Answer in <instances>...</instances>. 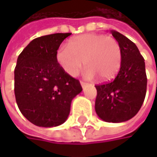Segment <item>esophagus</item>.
<instances>
[{"label":"esophagus","mask_w":157,"mask_h":157,"mask_svg":"<svg viewBox=\"0 0 157 157\" xmlns=\"http://www.w3.org/2000/svg\"><path fill=\"white\" fill-rule=\"evenodd\" d=\"M81 85H82V89H84V88L88 85V83H86V82H81Z\"/></svg>","instance_id":"esophagus-1"}]
</instances>
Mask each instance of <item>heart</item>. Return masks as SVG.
<instances>
[{
    "label": "heart",
    "mask_w": 157,
    "mask_h": 157,
    "mask_svg": "<svg viewBox=\"0 0 157 157\" xmlns=\"http://www.w3.org/2000/svg\"><path fill=\"white\" fill-rule=\"evenodd\" d=\"M56 61L70 76L78 75L84 61L85 78L93 79L97 75L101 80H110L120 70L122 50L111 36L87 33L70 40L68 47L59 48Z\"/></svg>",
    "instance_id": "heart-1"
}]
</instances>
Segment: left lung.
<instances>
[{
	"label": "left lung",
	"instance_id": "obj_1",
	"mask_svg": "<svg viewBox=\"0 0 157 157\" xmlns=\"http://www.w3.org/2000/svg\"><path fill=\"white\" fill-rule=\"evenodd\" d=\"M122 50L120 71L112 82L95 85V112L107 123H123L133 118L144 103L147 78L144 60L137 46L127 37L112 30Z\"/></svg>",
	"mask_w": 157,
	"mask_h": 157
}]
</instances>
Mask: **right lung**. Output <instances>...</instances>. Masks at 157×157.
Returning a JSON list of instances; mask_svg holds the SVG:
<instances>
[{
  "label": "right lung",
  "instance_id": "1",
  "mask_svg": "<svg viewBox=\"0 0 157 157\" xmlns=\"http://www.w3.org/2000/svg\"><path fill=\"white\" fill-rule=\"evenodd\" d=\"M71 33H53L33 40L17 59L14 69L16 103L23 116L41 127L63 124L73 99L82 88L56 61V52Z\"/></svg>",
  "mask_w": 157,
  "mask_h": 157
}]
</instances>
